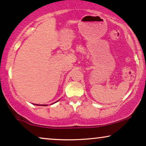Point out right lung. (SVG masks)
Instances as JSON below:
<instances>
[{
	"instance_id": "right-lung-1",
	"label": "right lung",
	"mask_w": 146,
	"mask_h": 146,
	"mask_svg": "<svg viewBox=\"0 0 146 146\" xmlns=\"http://www.w3.org/2000/svg\"><path fill=\"white\" fill-rule=\"evenodd\" d=\"M43 106H44V105H43Z\"/></svg>"
}]
</instances>
